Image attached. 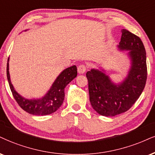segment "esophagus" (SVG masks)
<instances>
[{"mask_svg":"<svg viewBox=\"0 0 155 155\" xmlns=\"http://www.w3.org/2000/svg\"><path fill=\"white\" fill-rule=\"evenodd\" d=\"M87 67L85 64H80L78 68V72H79L80 74H83L84 72L86 71Z\"/></svg>","mask_w":155,"mask_h":155,"instance_id":"34e87169","label":"esophagus"}]
</instances>
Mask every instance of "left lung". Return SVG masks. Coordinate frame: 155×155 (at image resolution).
<instances>
[{
  "mask_svg": "<svg viewBox=\"0 0 155 155\" xmlns=\"http://www.w3.org/2000/svg\"><path fill=\"white\" fill-rule=\"evenodd\" d=\"M121 32L118 47L129 50L131 61L124 81L116 85L104 72L95 69L86 73L91 106L104 116H114L129 110L142 94L147 78L146 51L142 40L127 29Z\"/></svg>",
  "mask_w": 155,
  "mask_h": 155,
  "instance_id": "obj_1",
  "label": "left lung"
}]
</instances>
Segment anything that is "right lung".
<instances>
[{"label": "right lung", "instance_id": "right-lung-1", "mask_svg": "<svg viewBox=\"0 0 155 155\" xmlns=\"http://www.w3.org/2000/svg\"><path fill=\"white\" fill-rule=\"evenodd\" d=\"M9 58L7 62V78L13 98L19 106L28 114L37 116H45L56 111L62 106L64 98V87L70 83L78 74L77 67L73 65L65 69L59 74L50 89L45 96L39 99L28 100L21 96L15 91L11 84L9 74Z\"/></svg>", "mask_w": 155, "mask_h": 155}]
</instances>
